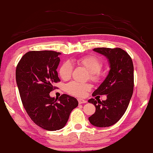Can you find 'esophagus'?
I'll return each mask as SVG.
<instances>
[{
	"instance_id": "34e87169",
	"label": "esophagus",
	"mask_w": 153,
	"mask_h": 153,
	"mask_svg": "<svg viewBox=\"0 0 153 153\" xmlns=\"http://www.w3.org/2000/svg\"><path fill=\"white\" fill-rule=\"evenodd\" d=\"M78 102H79V104H82V103H86V100L81 99H78Z\"/></svg>"
}]
</instances>
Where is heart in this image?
<instances>
[{
  "mask_svg": "<svg viewBox=\"0 0 153 153\" xmlns=\"http://www.w3.org/2000/svg\"><path fill=\"white\" fill-rule=\"evenodd\" d=\"M77 65L87 69L89 72V78L94 83L102 81L103 74L101 72L103 63L102 60L94 55L86 56L76 60ZM73 71V65L66 60L60 65L59 68V75L63 80H68L72 76ZM92 86L89 83H82L71 81L65 85V91L69 94L78 97H84L87 92L91 90Z\"/></svg>",
  "mask_w": 153,
  "mask_h": 153,
  "instance_id": "obj_1",
  "label": "heart"
}]
</instances>
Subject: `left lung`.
<instances>
[{"instance_id":"1","label":"left lung","mask_w":153,"mask_h":153,"mask_svg":"<svg viewBox=\"0 0 153 153\" xmlns=\"http://www.w3.org/2000/svg\"><path fill=\"white\" fill-rule=\"evenodd\" d=\"M94 51L107 57L111 69L105 80L92 94L93 97L106 94V99L88 100L96 107L94 114L88 120L95 126L107 127L119 121L127 109L133 93V63L130 55L120 48H96Z\"/></svg>"}]
</instances>
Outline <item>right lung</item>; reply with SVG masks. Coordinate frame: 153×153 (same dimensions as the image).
I'll list each match as a JSON object with an SVG mask.
<instances>
[{"label":"right lung","mask_w":153,"mask_h":153,"mask_svg":"<svg viewBox=\"0 0 153 153\" xmlns=\"http://www.w3.org/2000/svg\"><path fill=\"white\" fill-rule=\"evenodd\" d=\"M60 53L29 51L22 56L16 68V80L22 105L33 121L47 131L64 127L71 111L79 105L66 94L52 98L49 93L60 82L56 68Z\"/></svg>","instance_id":"right-lung-1"}]
</instances>
